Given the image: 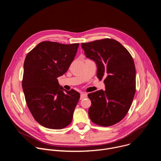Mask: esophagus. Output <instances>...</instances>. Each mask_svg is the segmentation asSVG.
Listing matches in <instances>:
<instances>
[{"mask_svg":"<svg viewBox=\"0 0 161 161\" xmlns=\"http://www.w3.org/2000/svg\"><path fill=\"white\" fill-rule=\"evenodd\" d=\"M87 97V94L85 93H81L80 95V99H83Z\"/></svg>","mask_w":161,"mask_h":161,"instance_id":"esophagus-1","label":"esophagus"}]
</instances>
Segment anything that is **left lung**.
<instances>
[{
  "label": "left lung",
  "mask_w": 161,
  "mask_h": 161,
  "mask_svg": "<svg viewBox=\"0 0 161 161\" xmlns=\"http://www.w3.org/2000/svg\"><path fill=\"white\" fill-rule=\"evenodd\" d=\"M86 57L97 64V76L105 78V90L88 94V115L101 126H111L126 115L136 92V69L127 50L117 41L103 39L81 43Z\"/></svg>",
  "instance_id": "8db88e82"
}]
</instances>
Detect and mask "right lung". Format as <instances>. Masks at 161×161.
<instances>
[{"label": "right lung", "instance_id": "right-lung-1", "mask_svg": "<svg viewBox=\"0 0 161 161\" xmlns=\"http://www.w3.org/2000/svg\"><path fill=\"white\" fill-rule=\"evenodd\" d=\"M78 47L43 41L25 57L23 90L33 117L43 127L61 129L72 122L80 94L60 86L57 78L67 71Z\"/></svg>", "mask_w": 161, "mask_h": 161}]
</instances>
